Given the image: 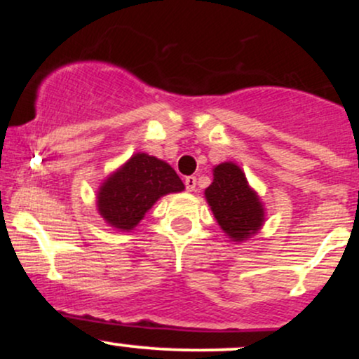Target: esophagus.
Segmentation results:
<instances>
[{
    "instance_id": "1",
    "label": "esophagus",
    "mask_w": 359,
    "mask_h": 359,
    "mask_svg": "<svg viewBox=\"0 0 359 359\" xmlns=\"http://www.w3.org/2000/svg\"><path fill=\"white\" fill-rule=\"evenodd\" d=\"M196 184H197V179L194 175H189L185 177V189H187L189 192L196 191Z\"/></svg>"
}]
</instances>
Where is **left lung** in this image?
<instances>
[{"label":"left lung","instance_id":"left-lung-1","mask_svg":"<svg viewBox=\"0 0 359 359\" xmlns=\"http://www.w3.org/2000/svg\"><path fill=\"white\" fill-rule=\"evenodd\" d=\"M205 199L222 231L233 241L246 240L262 226L263 208L258 196L234 163L226 162L214 168V180L205 189Z\"/></svg>","mask_w":359,"mask_h":359}]
</instances>
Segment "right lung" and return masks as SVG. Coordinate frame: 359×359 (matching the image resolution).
Segmentation results:
<instances>
[{"label": "right lung", "instance_id": "right-lung-1", "mask_svg": "<svg viewBox=\"0 0 359 359\" xmlns=\"http://www.w3.org/2000/svg\"><path fill=\"white\" fill-rule=\"evenodd\" d=\"M180 191H184L182 180L168 163L147 154H137L102 184L97 194V209L113 228L130 231L156 199Z\"/></svg>", "mask_w": 359, "mask_h": 359}]
</instances>
